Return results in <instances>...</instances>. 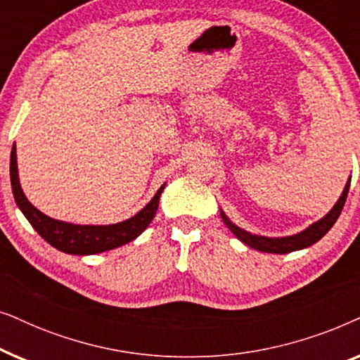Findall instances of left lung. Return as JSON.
<instances>
[{"label": "left lung", "instance_id": "1", "mask_svg": "<svg viewBox=\"0 0 360 360\" xmlns=\"http://www.w3.org/2000/svg\"><path fill=\"white\" fill-rule=\"evenodd\" d=\"M349 186H351V180H347L346 186H344L342 195L339 196L338 203L333 206V210L329 211L324 218L316 221V223L311 224L304 231H302V233L287 236V238H264V236L250 234V233H248V231L238 228L234 223H231V221L226 218V214L223 213V211H221V216H223L224 224L228 226L231 231H233V234L236 236V238H238L239 240H243V243L245 245H249V248H252L255 250H262V252H270V254H288V252H293V250L309 248V245L318 243V240L333 228L334 223H336L339 218V214H341L344 203H346Z\"/></svg>", "mask_w": 360, "mask_h": 360}]
</instances>
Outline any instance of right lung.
I'll return each instance as SVG.
<instances>
[{
    "label": "right lung",
    "instance_id": "right-lung-1",
    "mask_svg": "<svg viewBox=\"0 0 360 360\" xmlns=\"http://www.w3.org/2000/svg\"><path fill=\"white\" fill-rule=\"evenodd\" d=\"M9 175H11V188L14 200H16L19 210L22 211V214L26 216L32 228L39 233V236L44 240H47L52 248L62 250V252L75 255H91L105 252V250H111L134 240L150 224V221L154 219L157 208H159L160 195L165 188L164 184L157 190L154 198L139 213L129 219L122 221V223L110 226H83L49 218V216L41 213L36 206L29 203L21 188V184H19L16 146H13L11 149Z\"/></svg>",
    "mask_w": 360,
    "mask_h": 360
}]
</instances>
